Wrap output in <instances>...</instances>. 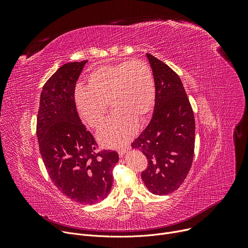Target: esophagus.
I'll list each match as a JSON object with an SVG mask.
<instances>
[{
    "mask_svg": "<svg viewBox=\"0 0 248 248\" xmlns=\"http://www.w3.org/2000/svg\"><path fill=\"white\" fill-rule=\"evenodd\" d=\"M129 150H131V147H124V148H123V149H120L119 151H117V153H119L120 157H123L124 154H125V152H127V151H129Z\"/></svg>",
    "mask_w": 248,
    "mask_h": 248,
    "instance_id": "34e87169",
    "label": "esophagus"
}]
</instances>
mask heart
Wrapping results in <instances>:
<instances>
[{"label": "heart", "mask_w": 248, "mask_h": 248, "mask_svg": "<svg viewBox=\"0 0 248 248\" xmlns=\"http://www.w3.org/2000/svg\"><path fill=\"white\" fill-rule=\"evenodd\" d=\"M87 86L75 88L78 112L91 127L97 128L109 102L114 110L99 129L98 140L109 148L125 145L137 132V120L145 119L154 108L155 87L151 67L139 59L101 65L88 74Z\"/></svg>", "instance_id": "1"}]
</instances>
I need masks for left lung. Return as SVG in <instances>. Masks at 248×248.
<instances>
[{"instance_id": "8db88e82", "label": "left lung", "mask_w": 248, "mask_h": 248, "mask_svg": "<svg viewBox=\"0 0 248 248\" xmlns=\"http://www.w3.org/2000/svg\"><path fill=\"white\" fill-rule=\"evenodd\" d=\"M153 70L155 99L152 120L132 144L148 159L141 179L155 195H168L186 179L194 157L195 120L178 74L147 53Z\"/></svg>"}]
</instances>
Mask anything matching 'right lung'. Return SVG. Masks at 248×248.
I'll return each instance as SVG.
<instances>
[{
  "instance_id": "right-lung-1",
  "label": "right lung",
  "mask_w": 248,
  "mask_h": 248,
  "mask_svg": "<svg viewBox=\"0 0 248 248\" xmlns=\"http://www.w3.org/2000/svg\"><path fill=\"white\" fill-rule=\"evenodd\" d=\"M88 60L69 62L44 84L37 116V138L49 177L72 201L93 205L108 197L115 151H96L97 144L78 115L74 91Z\"/></svg>"
}]
</instances>
